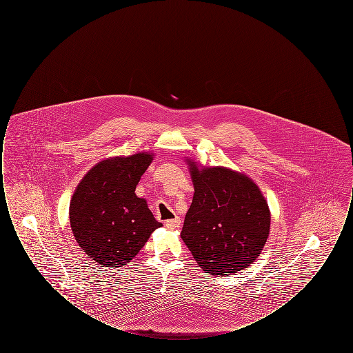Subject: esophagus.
<instances>
[{
  "mask_svg": "<svg viewBox=\"0 0 353 353\" xmlns=\"http://www.w3.org/2000/svg\"><path fill=\"white\" fill-rule=\"evenodd\" d=\"M180 225H181V219H179V217H174V219L165 221V226L168 229H177V228H180Z\"/></svg>",
  "mask_w": 353,
  "mask_h": 353,
  "instance_id": "34e87169",
  "label": "esophagus"
}]
</instances>
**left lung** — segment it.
Segmentation results:
<instances>
[{"mask_svg":"<svg viewBox=\"0 0 353 353\" xmlns=\"http://www.w3.org/2000/svg\"><path fill=\"white\" fill-rule=\"evenodd\" d=\"M194 186L181 238L203 271L229 275L246 269L270 234L269 205L258 185L225 167H201L186 157Z\"/></svg>","mask_w":353,"mask_h":353,"instance_id":"1","label":"left lung"}]
</instances>
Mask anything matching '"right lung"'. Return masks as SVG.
Instances as JSON below:
<instances>
[{
  "label": "right lung",
  "mask_w": 353,
  "mask_h": 353,
  "mask_svg": "<svg viewBox=\"0 0 353 353\" xmlns=\"http://www.w3.org/2000/svg\"><path fill=\"white\" fill-rule=\"evenodd\" d=\"M152 152L101 160L90 169L70 201V225L78 245L101 268L130 263L161 228L134 189L151 165Z\"/></svg>",
  "instance_id": "right-lung-1"
}]
</instances>
